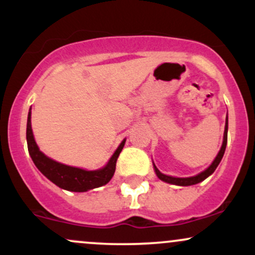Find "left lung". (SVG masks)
<instances>
[{
  "mask_svg": "<svg viewBox=\"0 0 255 255\" xmlns=\"http://www.w3.org/2000/svg\"><path fill=\"white\" fill-rule=\"evenodd\" d=\"M227 141H228V116H227V124H225V130H224V140H223V145H222L221 150H219L217 157L215 158V160L212 162V164L209 166V168L206 169V170L200 172V174L197 175V176H192V177H172V176H166V175L162 174L158 169L156 168V165H154V170H156V174L157 176L160 178L162 181H164V182H168V183H172V184H177V186H192V184H197L199 182H201V181H204L205 178L209 177L210 175L212 174L213 171L216 170V168H217L219 162L222 160V158H223V154L225 152V147H227Z\"/></svg>",
  "mask_w": 255,
  "mask_h": 255,
  "instance_id": "left-lung-1",
  "label": "left lung"
}]
</instances>
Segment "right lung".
Here are the masks:
<instances>
[{
	"mask_svg": "<svg viewBox=\"0 0 255 255\" xmlns=\"http://www.w3.org/2000/svg\"><path fill=\"white\" fill-rule=\"evenodd\" d=\"M26 139H27V147L30 156L33 160L34 165L37 166L45 177H48L51 182H54L60 188L67 189L72 192H86L89 189L97 188V187L104 186L114 176L116 169V160L121 153L125 146V141L121 142L118 150L110 158L109 163L103 169L95 171H86L84 169L74 168L61 164L55 162L51 158L46 157L43 152L39 151L38 146L34 141L33 133L31 128V111L28 113L27 118V128H26Z\"/></svg>",
	"mask_w": 255,
	"mask_h": 255,
	"instance_id": "right-lung-1",
	"label": "right lung"
}]
</instances>
